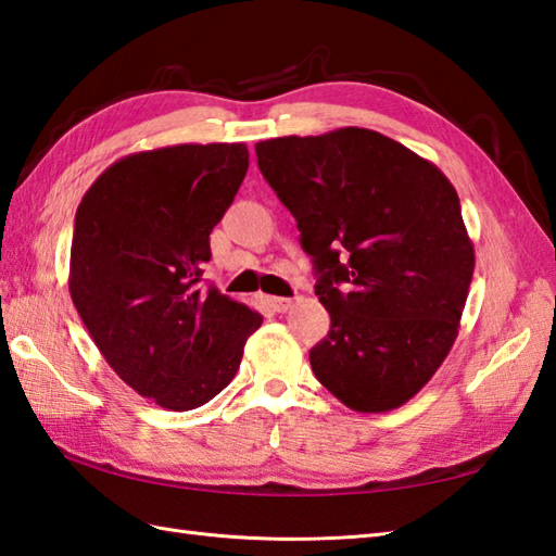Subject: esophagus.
I'll return each instance as SVG.
<instances>
[{
  "label": "esophagus",
  "instance_id": "obj_1",
  "mask_svg": "<svg viewBox=\"0 0 556 556\" xmlns=\"http://www.w3.org/2000/svg\"><path fill=\"white\" fill-rule=\"evenodd\" d=\"M267 305H269V308L275 311V313H287V311L291 308V305H293V301H291V299H281V296H269V299H267Z\"/></svg>",
  "mask_w": 556,
  "mask_h": 556
}]
</instances>
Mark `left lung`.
<instances>
[{"label":"left lung","mask_w":556,"mask_h":556,"mask_svg":"<svg viewBox=\"0 0 556 556\" xmlns=\"http://www.w3.org/2000/svg\"><path fill=\"white\" fill-rule=\"evenodd\" d=\"M257 167L296 217L332 317L317 380L358 413L404 406L452 351L476 251L452 181L396 140L346 126L260 140Z\"/></svg>","instance_id":"1"}]
</instances>
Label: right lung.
<instances>
[{"label":"right lung","instance_id":"add662e5","mask_svg":"<svg viewBox=\"0 0 556 556\" xmlns=\"http://www.w3.org/2000/svg\"><path fill=\"white\" fill-rule=\"evenodd\" d=\"M248 172L243 143H184L116 160L76 210L68 291L122 380L169 410L227 387L263 315L203 289L210 233Z\"/></svg>","mask_w":556,"mask_h":556}]
</instances>
